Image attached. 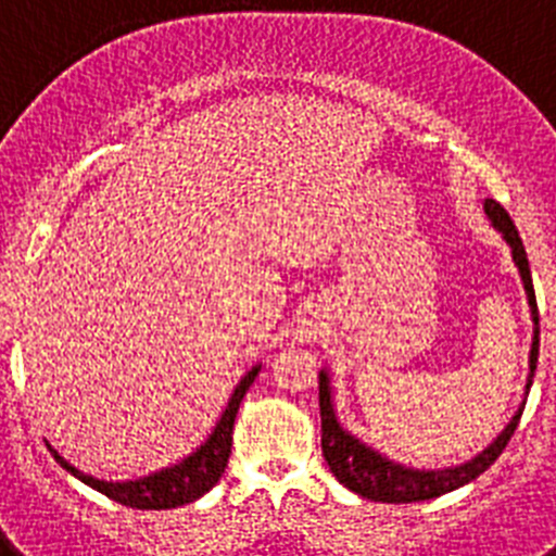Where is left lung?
Returning <instances> with one entry per match:
<instances>
[{
    "label": "left lung",
    "mask_w": 556,
    "mask_h": 556,
    "mask_svg": "<svg viewBox=\"0 0 556 556\" xmlns=\"http://www.w3.org/2000/svg\"><path fill=\"white\" fill-rule=\"evenodd\" d=\"M484 214L493 223L495 230H501L504 242L513 250V262L520 273V281L527 289V301L532 308V323H534V337H532V351H529V378H527V392L532 387L534 370H538V351H540V317H538V301H534V287H532V269H529L527 250L520 242L518 228L509 219V214L504 211V205L495 203V200H484ZM523 406L515 412L513 420L507 424V429L495 437L488 448L476 454L473 459H468L465 465H454V468H437V470H417L406 468L401 462H392L390 456L378 454L376 448H370L367 443H362L358 437H353L351 431L342 429V424L337 420V412H333V395H331V381H328V372L320 370V420H323V456H326L328 468L337 476L339 484H345L348 490H353L362 498L381 501V504H412V501H429L437 495H445L451 490L462 488L473 481L476 476H481L484 470L493 465L501 456V451L507 448L509 437L515 434L520 424V415H523Z\"/></svg>",
    "instance_id": "8db88e82"
}]
</instances>
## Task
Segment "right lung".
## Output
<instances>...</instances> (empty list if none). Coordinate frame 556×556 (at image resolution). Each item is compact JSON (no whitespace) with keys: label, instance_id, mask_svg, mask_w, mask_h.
<instances>
[{"label":"right lung","instance_id":"obj_1","mask_svg":"<svg viewBox=\"0 0 556 556\" xmlns=\"http://www.w3.org/2000/svg\"><path fill=\"white\" fill-rule=\"evenodd\" d=\"M258 370H262V365H255L253 370L244 372L242 381L236 384L233 395H230L228 406H225L223 417L217 420V426H214V431L208 434V440H205L198 451H191L186 459H180L178 465L159 470V473L141 476V479L136 481L94 479V476L77 470L75 465H68L52 445H47V448L52 451V456H55L58 462H61V468H66L72 476H77V479H80L83 484H88V488L100 490L102 495L113 498L116 504H125V507L132 509L184 507V504H191V501H198L200 495L208 493V490L219 481V476L225 473L230 445H233L236 412H239L244 392L250 390V384L255 381Z\"/></svg>","mask_w":556,"mask_h":556}]
</instances>
